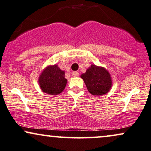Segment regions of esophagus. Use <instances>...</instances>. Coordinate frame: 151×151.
I'll return each instance as SVG.
<instances>
[{
  "instance_id": "34e87169",
  "label": "esophagus",
  "mask_w": 151,
  "mask_h": 151,
  "mask_svg": "<svg viewBox=\"0 0 151 151\" xmlns=\"http://www.w3.org/2000/svg\"><path fill=\"white\" fill-rule=\"evenodd\" d=\"M72 76H73L74 77H78V76H79V72H72Z\"/></svg>"
}]
</instances>
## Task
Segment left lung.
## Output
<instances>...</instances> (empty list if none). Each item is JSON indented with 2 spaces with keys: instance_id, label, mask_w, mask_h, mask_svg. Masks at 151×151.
I'll list each match as a JSON object with an SVG mask.
<instances>
[{
  "instance_id": "left-lung-1",
  "label": "left lung",
  "mask_w": 151,
  "mask_h": 151,
  "mask_svg": "<svg viewBox=\"0 0 151 151\" xmlns=\"http://www.w3.org/2000/svg\"><path fill=\"white\" fill-rule=\"evenodd\" d=\"M88 91L93 95H103L107 93L111 87L110 74L105 68L92 65L86 73L82 74Z\"/></svg>"
}]
</instances>
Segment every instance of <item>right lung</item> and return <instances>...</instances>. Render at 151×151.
I'll use <instances>...</instances> for the list:
<instances>
[{
	"instance_id": "1",
	"label": "right lung",
	"mask_w": 151,
	"mask_h": 151,
	"mask_svg": "<svg viewBox=\"0 0 151 151\" xmlns=\"http://www.w3.org/2000/svg\"><path fill=\"white\" fill-rule=\"evenodd\" d=\"M66 83L65 72L57 65L46 68L39 78V84L42 91L49 95L60 94L65 88Z\"/></svg>"
}]
</instances>
